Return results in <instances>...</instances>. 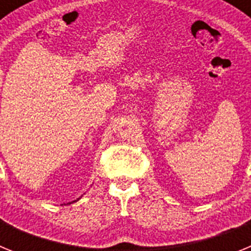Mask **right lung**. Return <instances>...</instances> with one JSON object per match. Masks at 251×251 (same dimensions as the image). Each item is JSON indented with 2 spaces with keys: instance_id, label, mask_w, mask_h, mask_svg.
Instances as JSON below:
<instances>
[{
  "instance_id": "right-lung-1",
  "label": "right lung",
  "mask_w": 251,
  "mask_h": 251,
  "mask_svg": "<svg viewBox=\"0 0 251 251\" xmlns=\"http://www.w3.org/2000/svg\"><path fill=\"white\" fill-rule=\"evenodd\" d=\"M73 202H75V201H73ZM73 202H69V203H73Z\"/></svg>"
}]
</instances>
